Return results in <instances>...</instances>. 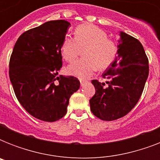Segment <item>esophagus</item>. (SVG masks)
I'll return each instance as SVG.
<instances>
[{"instance_id":"34e87169","label":"esophagus","mask_w":160,"mask_h":160,"mask_svg":"<svg viewBox=\"0 0 160 160\" xmlns=\"http://www.w3.org/2000/svg\"><path fill=\"white\" fill-rule=\"evenodd\" d=\"M80 85H81V86H83V85H85L86 81H85V80H80Z\"/></svg>"}]
</instances>
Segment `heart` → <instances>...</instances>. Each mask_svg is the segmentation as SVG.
<instances>
[{"label": "heart", "mask_w": 160, "mask_h": 160, "mask_svg": "<svg viewBox=\"0 0 160 160\" xmlns=\"http://www.w3.org/2000/svg\"><path fill=\"white\" fill-rule=\"evenodd\" d=\"M83 51V59L72 63L66 69L69 75L85 79L96 69L105 70L118 55L116 42L108 38L104 30L94 25H80L75 29V38L65 36L61 44V55L68 62H72Z\"/></svg>", "instance_id": "obj_1"}]
</instances>
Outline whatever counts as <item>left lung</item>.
Wrapping results in <instances>:
<instances>
[{"label": "left lung", "mask_w": 160, "mask_h": 160, "mask_svg": "<svg viewBox=\"0 0 160 160\" xmlns=\"http://www.w3.org/2000/svg\"><path fill=\"white\" fill-rule=\"evenodd\" d=\"M118 56L105 72V83L93 80L95 94L90 109L99 119L112 121L126 115L141 96L149 75V60L137 39L120 31Z\"/></svg>", "instance_id": "8db88e82"}]
</instances>
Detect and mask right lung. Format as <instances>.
Wrapping results in <instances>:
<instances>
[{"label":"right lung","instance_id":"1","mask_svg":"<svg viewBox=\"0 0 160 160\" xmlns=\"http://www.w3.org/2000/svg\"><path fill=\"white\" fill-rule=\"evenodd\" d=\"M70 26L57 20L25 31L11 55L9 76L16 98L29 114L43 121L65 116L70 96L80 88L75 76H58L61 44Z\"/></svg>","mask_w":160,"mask_h":160}]
</instances>
